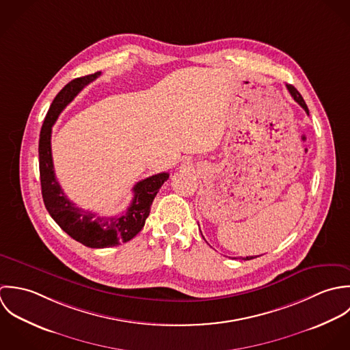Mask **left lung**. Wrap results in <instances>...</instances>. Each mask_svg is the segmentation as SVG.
Here are the masks:
<instances>
[{
  "instance_id": "8db88e82",
  "label": "left lung",
  "mask_w": 350,
  "mask_h": 350,
  "mask_svg": "<svg viewBox=\"0 0 350 350\" xmlns=\"http://www.w3.org/2000/svg\"><path fill=\"white\" fill-rule=\"evenodd\" d=\"M286 89H288V92L291 93V96L293 97V100L306 111V113L308 115L310 112H308V108H307V104H306V101L303 100V97H301V94L296 90V88H293L292 85H286ZM253 258H256V257H246V258H243V260H253Z\"/></svg>"
}]
</instances>
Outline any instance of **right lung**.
Here are the masks:
<instances>
[{
	"label": "right lung",
	"instance_id": "obj_1",
	"mask_svg": "<svg viewBox=\"0 0 350 350\" xmlns=\"http://www.w3.org/2000/svg\"><path fill=\"white\" fill-rule=\"evenodd\" d=\"M100 74L97 71L75 78L57 94L43 122L39 139V172L44 206L58 226L72 239L93 249L118 246L133 239L143 228L159 188L169 178V173H158L137 183L133 188L134 199L130 207L122 215L112 217H101L93 212L78 208L64 193L54 172L51 130L66 105Z\"/></svg>",
	"mask_w": 350,
	"mask_h": 350
}]
</instances>
